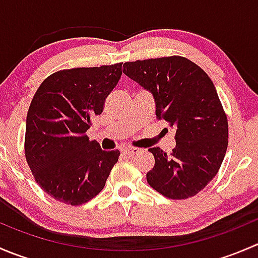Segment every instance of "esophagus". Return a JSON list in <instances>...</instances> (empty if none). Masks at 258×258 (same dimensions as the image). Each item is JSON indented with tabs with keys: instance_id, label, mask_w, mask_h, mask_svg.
<instances>
[{
	"instance_id": "obj_1",
	"label": "esophagus",
	"mask_w": 258,
	"mask_h": 258,
	"mask_svg": "<svg viewBox=\"0 0 258 258\" xmlns=\"http://www.w3.org/2000/svg\"><path fill=\"white\" fill-rule=\"evenodd\" d=\"M122 152H123L126 156H128V157H134L135 155H137L139 152H141V150H140V148H136V147H124L123 150H122Z\"/></svg>"
}]
</instances>
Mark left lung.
<instances>
[{"instance_id":"1","label":"left lung","mask_w":258,"mask_h":258,"mask_svg":"<svg viewBox=\"0 0 258 258\" xmlns=\"http://www.w3.org/2000/svg\"><path fill=\"white\" fill-rule=\"evenodd\" d=\"M123 74L152 93L157 118L176 128L172 153L148 150L155 157L148 184L168 199L195 196L217 175L228 145L227 116L215 85L181 56L126 62Z\"/></svg>"}]
</instances>
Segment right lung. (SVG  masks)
Listing matches in <instances>:
<instances>
[{
    "label": "right lung",
    "mask_w": 258,
    "mask_h": 258,
    "mask_svg": "<svg viewBox=\"0 0 258 258\" xmlns=\"http://www.w3.org/2000/svg\"><path fill=\"white\" fill-rule=\"evenodd\" d=\"M122 75V63L61 70L36 91L26 119L25 155L41 188L79 206L103 189L119 151L86 135Z\"/></svg>",
    "instance_id": "add662e5"
}]
</instances>
